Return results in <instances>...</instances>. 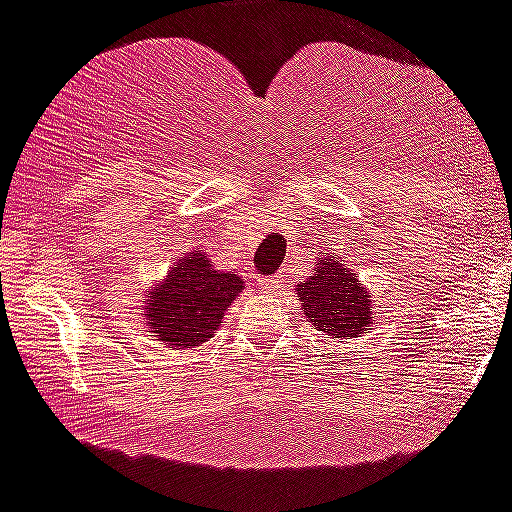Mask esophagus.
Returning a JSON list of instances; mask_svg holds the SVG:
<instances>
[{
    "mask_svg": "<svg viewBox=\"0 0 512 512\" xmlns=\"http://www.w3.org/2000/svg\"><path fill=\"white\" fill-rule=\"evenodd\" d=\"M277 286H279L277 279H262V289H265L267 294H272V291H277Z\"/></svg>",
    "mask_w": 512,
    "mask_h": 512,
    "instance_id": "34e87169",
    "label": "esophagus"
}]
</instances>
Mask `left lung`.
<instances>
[{"label":"left lung","instance_id":"left-lung-1","mask_svg":"<svg viewBox=\"0 0 512 512\" xmlns=\"http://www.w3.org/2000/svg\"><path fill=\"white\" fill-rule=\"evenodd\" d=\"M301 311L325 335L350 340L372 330V296L357 282L355 272L335 257H320L316 274L299 284Z\"/></svg>","mask_w":512,"mask_h":512}]
</instances>
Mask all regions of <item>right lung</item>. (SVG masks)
Listing matches in <instances>:
<instances>
[{
    "label": "right lung",
    "instance_id": "obj_1",
    "mask_svg": "<svg viewBox=\"0 0 512 512\" xmlns=\"http://www.w3.org/2000/svg\"><path fill=\"white\" fill-rule=\"evenodd\" d=\"M243 291L238 274L213 269L201 250L189 252L153 286L143 316L148 333L172 347H199L218 330L223 313Z\"/></svg>",
    "mask_w": 512,
    "mask_h": 512
}]
</instances>
